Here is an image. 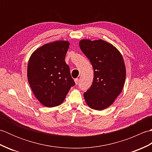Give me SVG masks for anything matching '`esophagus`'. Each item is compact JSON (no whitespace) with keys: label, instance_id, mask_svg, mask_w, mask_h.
I'll return each mask as SVG.
<instances>
[{"label":"esophagus","instance_id":"1","mask_svg":"<svg viewBox=\"0 0 152 152\" xmlns=\"http://www.w3.org/2000/svg\"><path fill=\"white\" fill-rule=\"evenodd\" d=\"M74 82H75V83H76V84L77 85L78 83V82H79V80H78V78H76V79H74Z\"/></svg>","mask_w":152,"mask_h":152}]
</instances>
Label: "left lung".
Returning a JSON list of instances; mask_svg holds the SVG:
<instances>
[{
	"mask_svg": "<svg viewBox=\"0 0 152 152\" xmlns=\"http://www.w3.org/2000/svg\"><path fill=\"white\" fill-rule=\"evenodd\" d=\"M79 45L94 71L92 84L83 96L90 108L101 110L112 104L124 88V59L114 46L104 40H82Z\"/></svg>",
	"mask_w": 152,
	"mask_h": 152,
	"instance_id": "1",
	"label": "left lung"
}]
</instances>
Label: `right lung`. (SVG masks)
<instances>
[{
	"label": "right lung",
	"instance_id": "1",
	"mask_svg": "<svg viewBox=\"0 0 152 152\" xmlns=\"http://www.w3.org/2000/svg\"><path fill=\"white\" fill-rule=\"evenodd\" d=\"M69 42L56 41L46 44L31 55L27 78L34 95L47 107L59 106L75 82L65 63Z\"/></svg>",
	"mask_w": 152,
	"mask_h": 152
}]
</instances>
